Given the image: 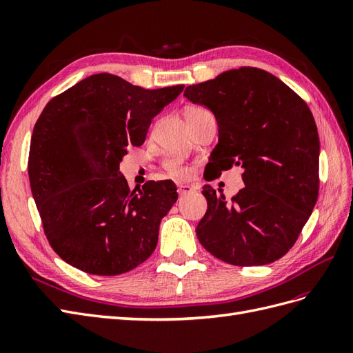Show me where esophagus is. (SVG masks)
Segmentation results:
<instances>
[{"mask_svg": "<svg viewBox=\"0 0 353 353\" xmlns=\"http://www.w3.org/2000/svg\"><path fill=\"white\" fill-rule=\"evenodd\" d=\"M193 191H194V188L191 187V185H188V184H179L178 185V194L179 196L190 194V193H193Z\"/></svg>", "mask_w": 353, "mask_h": 353, "instance_id": "1", "label": "esophagus"}]
</instances>
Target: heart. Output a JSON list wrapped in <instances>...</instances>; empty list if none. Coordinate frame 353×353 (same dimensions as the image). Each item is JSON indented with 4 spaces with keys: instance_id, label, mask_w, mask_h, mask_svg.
Wrapping results in <instances>:
<instances>
[{
    "instance_id": "1",
    "label": "heart",
    "mask_w": 353,
    "mask_h": 353,
    "mask_svg": "<svg viewBox=\"0 0 353 353\" xmlns=\"http://www.w3.org/2000/svg\"><path fill=\"white\" fill-rule=\"evenodd\" d=\"M191 110H203V109L194 108V109H191ZM166 168H168L169 172L172 174L174 176H176V178H187L191 174L190 168L181 163L179 160H176V159H169L168 162H166Z\"/></svg>"
}]
</instances>
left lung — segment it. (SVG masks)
<instances>
[{
  "label": "left lung",
  "mask_w": 353,
  "mask_h": 353,
  "mask_svg": "<svg viewBox=\"0 0 353 353\" xmlns=\"http://www.w3.org/2000/svg\"><path fill=\"white\" fill-rule=\"evenodd\" d=\"M184 97L218 122L209 179L240 166L244 187L227 200L203 187L208 210L197 239L215 258L237 266L275 262L293 248L318 199L319 138L306 103L258 68L222 72L190 85Z\"/></svg>",
  "instance_id": "obj_1"
}]
</instances>
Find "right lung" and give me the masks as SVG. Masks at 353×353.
<instances>
[{"label":"right lung","mask_w":353,"mask_h":353,"mask_svg":"<svg viewBox=\"0 0 353 353\" xmlns=\"http://www.w3.org/2000/svg\"><path fill=\"white\" fill-rule=\"evenodd\" d=\"M183 90H144L97 73L48 101L32 132L28 168L47 240L63 261L92 275H119L150 258L176 187L147 181L131 191L119 163Z\"/></svg>","instance_id":"add662e5"}]
</instances>
